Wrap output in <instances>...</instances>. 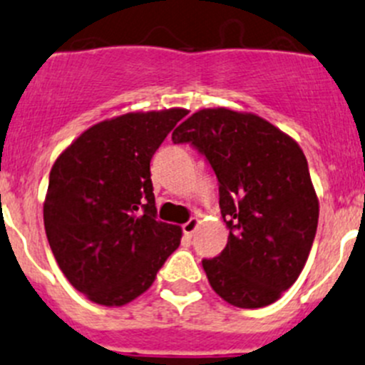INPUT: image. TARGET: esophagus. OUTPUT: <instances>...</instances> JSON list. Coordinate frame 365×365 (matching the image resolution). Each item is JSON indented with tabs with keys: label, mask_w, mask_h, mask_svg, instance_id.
<instances>
[{
	"label": "esophagus",
	"mask_w": 365,
	"mask_h": 365,
	"mask_svg": "<svg viewBox=\"0 0 365 365\" xmlns=\"http://www.w3.org/2000/svg\"><path fill=\"white\" fill-rule=\"evenodd\" d=\"M197 226H200V219H197V217H190L189 221H187L185 225L182 226L183 235H185L187 239H190V237L194 235V232H196V230H197Z\"/></svg>",
	"instance_id": "1"
}]
</instances>
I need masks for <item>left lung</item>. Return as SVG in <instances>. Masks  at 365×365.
I'll use <instances>...</instances> for the list:
<instances>
[{
    "label": "left lung",
    "mask_w": 365,
    "mask_h": 365,
    "mask_svg": "<svg viewBox=\"0 0 365 365\" xmlns=\"http://www.w3.org/2000/svg\"><path fill=\"white\" fill-rule=\"evenodd\" d=\"M214 169L219 207L230 230L219 257L205 258L212 289L230 305L277 302L305 267L319 201L305 153L265 119L230 108H203L173 132Z\"/></svg>",
    "instance_id": "8db88e82"
}]
</instances>
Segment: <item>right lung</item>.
Instances as JSON below:
<instances>
[{
  "label": "right lung",
  "instance_id": "right-lung-1",
  "mask_svg": "<svg viewBox=\"0 0 365 365\" xmlns=\"http://www.w3.org/2000/svg\"><path fill=\"white\" fill-rule=\"evenodd\" d=\"M185 115L169 108L105 119L53 164L46 237L69 284L98 305L133 302L180 246L182 228L157 221L150 162Z\"/></svg>",
  "mask_w": 365,
  "mask_h": 365
}]
</instances>
